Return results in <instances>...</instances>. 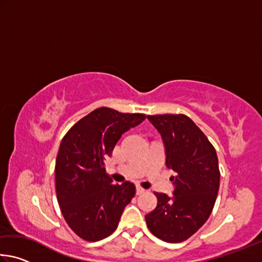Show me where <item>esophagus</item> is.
<instances>
[{"label": "esophagus", "mask_w": 262, "mask_h": 262, "mask_svg": "<svg viewBox=\"0 0 262 262\" xmlns=\"http://www.w3.org/2000/svg\"><path fill=\"white\" fill-rule=\"evenodd\" d=\"M145 192V189L143 187H141V186H137L136 187V194L140 195V194H143Z\"/></svg>", "instance_id": "34e87169"}]
</instances>
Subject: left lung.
<instances>
[{
	"label": "left lung",
	"instance_id": "obj_1",
	"mask_svg": "<svg viewBox=\"0 0 262 262\" xmlns=\"http://www.w3.org/2000/svg\"><path fill=\"white\" fill-rule=\"evenodd\" d=\"M162 135L166 166L174 171L173 196L155 192L157 207L145 215L150 232L167 243L184 242L200 229L212 211L220 188L216 150L185 114L148 115Z\"/></svg>",
	"mask_w": 262,
	"mask_h": 262
}]
</instances>
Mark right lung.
<instances>
[{
	"instance_id": "obj_1",
	"label": "right lung",
	"mask_w": 262,
	"mask_h": 262,
	"mask_svg": "<svg viewBox=\"0 0 262 262\" xmlns=\"http://www.w3.org/2000/svg\"><path fill=\"white\" fill-rule=\"evenodd\" d=\"M144 119L142 113L99 107L75 123L61 141L55 162L57 202L69 228L84 241L112 234L134 198L135 185L113 184L104 161L123 133Z\"/></svg>"
}]
</instances>
